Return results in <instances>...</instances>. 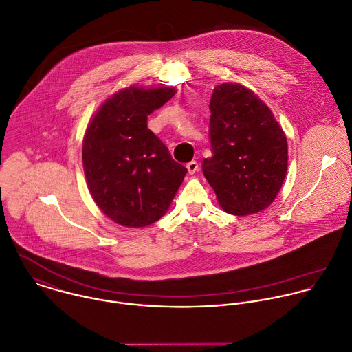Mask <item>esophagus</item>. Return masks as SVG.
<instances>
[{
	"mask_svg": "<svg viewBox=\"0 0 352 352\" xmlns=\"http://www.w3.org/2000/svg\"><path fill=\"white\" fill-rule=\"evenodd\" d=\"M186 168H188V173L189 174H195L197 170H199V163L196 160H192L186 164Z\"/></svg>",
	"mask_w": 352,
	"mask_h": 352,
	"instance_id": "obj_1",
	"label": "esophagus"
}]
</instances>
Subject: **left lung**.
Segmentation results:
<instances>
[{"instance_id":"1","label":"left lung","mask_w":352,"mask_h":352,"mask_svg":"<svg viewBox=\"0 0 352 352\" xmlns=\"http://www.w3.org/2000/svg\"><path fill=\"white\" fill-rule=\"evenodd\" d=\"M212 156L201 168L221 208L249 215L267 208L287 171L286 135L270 107L249 88L223 82L210 100Z\"/></svg>"}]
</instances>
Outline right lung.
I'll return each mask as SVG.
<instances>
[{"instance_id": "right-lung-1", "label": "right lung", "mask_w": 352, "mask_h": 352, "mask_svg": "<svg viewBox=\"0 0 352 352\" xmlns=\"http://www.w3.org/2000/svg\"><path fill=\"white\" fill-rule=\"evenodd\" d=\"M175 94L173 87H129L103 102L82 141L89 193L114 222L148 226L168 210L188 170L148 129V116Z\"/></svg>"}]
</instances>
